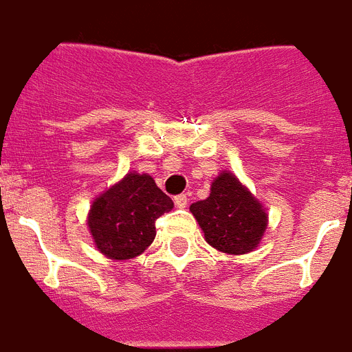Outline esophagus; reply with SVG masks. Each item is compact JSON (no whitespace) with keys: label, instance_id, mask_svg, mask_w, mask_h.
<instances>
[{"label":"esophagus","instance_id":"34e87169","mask_svg":"<svg viewBox=\"0 0 352 352\" xmlns=\"http://www.w3.org/2000/svg\"><path fill=\"white\" fill-rule=\"evenodd\" d=\"M174 204H176V207H178V209H185V207H187V204H189V196H187V194H179V196H176V198H174Z\"/></svg>","mask_w":352,"mask_h":352}]
</instances>
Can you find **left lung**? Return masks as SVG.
Wrapping results in <instances>:
<instances>
[{
	"label": "left lung",
	"mask_w": 352,
	"mask_h": 352,
	"mask_svg": "<svg viewBox=\"0 0 352 352\" xmlns=\"http://www.w3.org/2000/svg\"><path fill=\"white\" fill-rule=\"evenodd\" d=\"M209 245L227 254H245L258 247L267 229V212L232 173H220L207 199L190 205Z\"/></svg>",
	"instance_id": "1"
}]
</instances>
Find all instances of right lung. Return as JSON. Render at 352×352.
Instances as JSON below:
<instances>
[{
  "label": "right lung",
  "instance_id": "add662e5",
  "mask_svg": "<svg viewBox=\"0 0 352 352\" xmlns=\"http://www.w3.org/2000/svg\"><path fill=\"white\" fill-rule=\"evenodd\" d=\"M173 207L148 174L129 173L92 201L87 225L101 254L131 260L153 243L156 220Z\"/></svg>",
  "mask_w": 352,
  "mask_h": 352
}]
</instances>
